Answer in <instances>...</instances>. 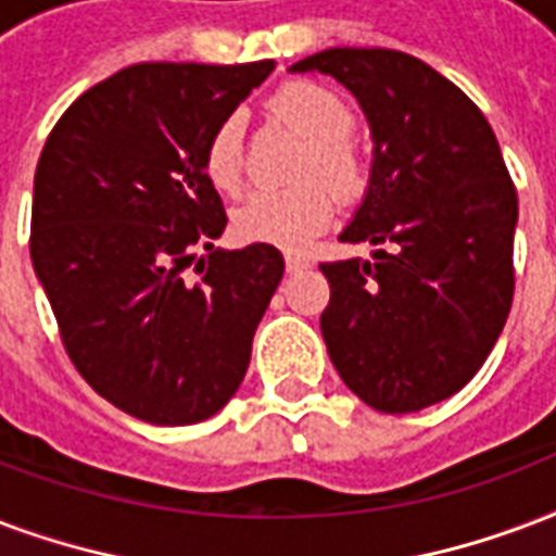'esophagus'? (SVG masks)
Returning a JSON list of instances; mask_svg holds the SVG:
<instances>
[{"mask_svg":"<svg viewBox=\"0 0 556 556\" xmlns=\"http://www.w3.org/2000/svg\"><path fill=\"white\" fill-rule=\"evenodd\" d=\"M308 268V262L306 260H300V256H291V253H288L286 256V270L288 274H303V270Z\"/></svg>","mask_w":556,"mask_h":556,"instance_id":"obj_1","label":"esophagus"}]
</instances>
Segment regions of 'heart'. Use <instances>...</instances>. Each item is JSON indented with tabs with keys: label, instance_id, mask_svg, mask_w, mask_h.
I'll return each instance as SVG.
<instances>
[{
	"label": "heart",
	"instance_id": "heart-1",
	"mask_svg": "<svg viewBox=\"0 0 556 556\" xmlns=\"http://www.w3.org/2000/svg\"><path fill=\"white\" fill-rule=\"evenodd\" d=\"M270 108L312 142L303 177H320L338 194H353L364 184L362 151L350 139L353 108L332 87L317 80H291L279 87ZM241 116L222 118L203 148V172L210 184L232 194L241 189ZM334 212L332 194L320 184L288 192L260 189L232 212V232L244 244H270L279 250H303L329 227Z\"/></svg>",
	"mask_w": 556,
	"mask_h": 556
}]
</instances>
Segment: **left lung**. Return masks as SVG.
<instances>
[{"label":"left lung","mask_w":556,"mask_h":556,"mask_svg":"<svg viewBox=\"0 0 556 556\" xmlns=\"http://www.w3.org/2000/svg\"><path fill=\"white\" fill-rule=\"evenodd\" d=\"M288 72L332 75L367 116L372 163L338 239L370 260L326 262V350L381 414L448 400L498 341L514 303L516 189L484 113L429 63L393 49H326Z\"/></svg>","instance_id":"obj_1"}]
</instances>
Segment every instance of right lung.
I'll return each mask as SVG.
<instances>
[{
  "label": "right lung",
  "instance_id": "add662e5",
  "mask_svg": "<svg viewBox=\"0 0 556 556\" xmlns=\"http://www.w3.org/2000/svg\"><path fill=\"white\" fill-rule=\"evenodd\" d=\"M270 72L137 63L72 101L42 146L34 274L80 376L142 422L192 426L232 400L286 270L270 244H212L227 215L203 172L215 125Z\"/></svg>",
  "mask_w": 556,
  "mask_h": 556
}]
</instances>
